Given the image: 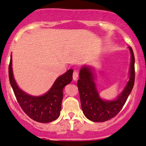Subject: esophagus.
Instances as JSON below:
<instances>
[{"label": "esophagus", "mask_w": 146, "mask_h": 146, "mask_svg": "<svg viewBox=\"0 0 146 146\" xmlns=\"http://www.w3.org/2000/svg\"><path fill=\"white\" fill-rule=\"evenodd\" d=\"M78 72H76V71H74L73 72V80H78Z\"/></svg>", "instance_id": "34e87169"}]
</instances>
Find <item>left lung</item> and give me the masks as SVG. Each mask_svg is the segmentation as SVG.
Segmentation results:
<instances>
[{
  "instance_id": "obj_1",
  "label": "left lung",
  "mask_w": 146,
  "mask_h": 146,
  "mask_svg": "<svg viewBox=\"0 0 146 146\" xmlns=\"http://www.w3.org/2000/svg\"><path fill=\"white\" fill-rule=\"evenodd\" d=\"M130 52V66L129 80L121 93L116 98L107 100L100 97L95 83V69L84 65L80 71L78 86L80 93L82 110L87 119L94 122H104L116 116L123 108L135 83V56L132 48Z\"/></svg>"
}]
</instances>
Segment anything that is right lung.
I'll return each mask as SVG.
<instances>
[{
  "label": "right lung",
  "mask_w": 146,
  "mask_h": 146,
  "mask_svg": "<svg viewBox=\"0 0 146 146\" xmlns=\"http://www.w3.org/2000/svg\"><path fill=\"white\" fill-rule=\"evenodd\" d=\"M73 69H69L56 79L53 86L44 95L34 96L25 93L18 86L12 69V58L9 65V78L16 100L21 108L30 118L40 123H48L60 115L63 89L73 80Z\"/></svg>",
  "instance_id": "obj_1"
}]
</instances>
